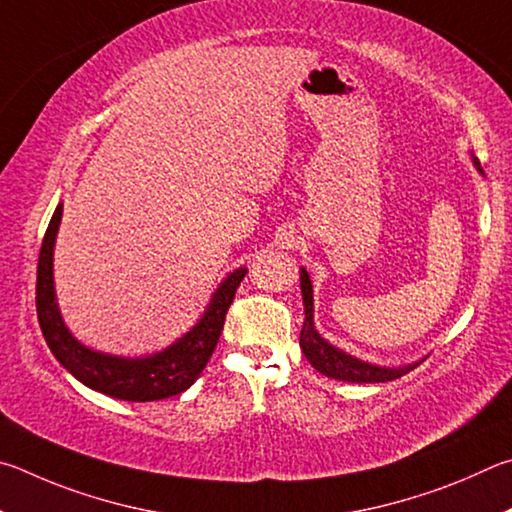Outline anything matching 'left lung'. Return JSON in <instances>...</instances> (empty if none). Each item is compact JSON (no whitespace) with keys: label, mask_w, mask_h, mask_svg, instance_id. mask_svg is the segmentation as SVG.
<instances>
[{"label":"left lung","mask_w":512,"mask_h":512,"mask_svg":"<svg viewBox=\"0 0 512 512\" xmlns=\"http://www.w3.org/2000/svg\"><path fill=\"white\" fill-rule=\"evenodd\" d=\"M474 166H477L479 173H483L479 161L472 157ZM301 294H303V312H306V319H303L301 328V351L306 355V360L315 366L319 373L328 375L333 380L342 382H391L402 375L414 371L420 362L407 364V366H378L364 360H357L355 355L344 353L342 348L328 344L324 337L317 333L315 328V301H312V281L306 267H301Z\"/></svg>","instance_id":"1"}]
</instances>
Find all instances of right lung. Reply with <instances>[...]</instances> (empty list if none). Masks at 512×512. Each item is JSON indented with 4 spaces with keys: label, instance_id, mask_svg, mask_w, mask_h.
I'll return each instance as SVG.
<instances>
[{
    "label": "right lung",
    "instance_id": "1",
    "mask_svg": "<svg viewBox=\"0 0 512 512\" xmlns=\"http://www.w3.org/2000/svg\"><path fill=\"white\" fill-rule=\"evenodd\" d=\"M62 218V204L56 206L53 218L44 233L40 261H38V285H35V308H38V321L42 335L47 339L51 353L65 369L74 375L85 387L101 391L110 398L130 400V402H150L164 400L186 391L200 378L206 362L218 346L220 333L224 328V317L236 297V288L245 279L247 270L231 272L220 283V288L206 306L202 319L179 337L175 344L159 353L146 357H119L98 353L80 344L69 333L62 321L56 303V288H53V247Z\"/></svg>",
    "mask_w": 512,
    "mask_h": 512
}]
</instances>
